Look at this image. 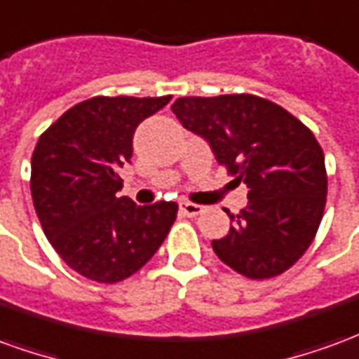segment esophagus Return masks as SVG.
Returning <instances> with one entry per match:
<instances>
[{"label":"esophagus","instance_id":"1","mask_svg":"<svg viewBox=\"0 0 359 359\" xmlns=\"http://www.w3.org/2000/svg\"><path fill=\"white\" fill-rule=\"evenodd\" d=\"M180 213L187 215V217H196V215L203 213V205H198V203L192 202H180Z\"/></svg>","mask_w":359,"mask_h":359}]
</instances>
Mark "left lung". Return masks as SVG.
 <instances>
[{
    "instance_id": "left-lung-1",
    "label": "left lung",
    "mask_w": 359,
    "mask_h": 359,
    "mask_svg": "<svg viewBox=\"0 0 359 359\" xmlns=\"http://www.w3.org/2000/svg\"><path fill=\"white\" fill-rule=\"evenodd\" d=\"M184 128L211 146L219 165L248 187V205L213 241V252L248 278L277 277L309 248L323 219V149L302 121L252 94L179 97L171 105Z\"/></svg>"
}]
</instances>
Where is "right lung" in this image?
I'll list each match as a JSON object with an SVG mask.
<instances>
[{"mask_svg": "<svg viewBox=\"0 0 359 359\" xmlns=\"http://www.w3.org/2000/svg\"><path fill=\"white\" fill-rule=\"evenodd\" d=\"M171 95H95L65 111L32 154L30 192L50 244L71 269L95 283H118L148 264L179 205H136L118 196V169L133 157V136Z\"/></svg>", "mask_w": 359, "mask_h": 359, "instance_id": "right-lung-1", "label": "right lung"}]
</instances>
